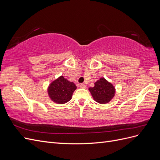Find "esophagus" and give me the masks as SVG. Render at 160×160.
<instances>
[{
    "label": "esophagus",
    "mask_w": 160,
    "mask_h": 160,
    "mask_svg": "<svg viewBox=\"0 0 160 160\" xmlns=\"http://www.w3.org/2000/svg\"><path fill=\"white\" fill-rule=\"evenodd\" d=\"M79 87H80L81 88H83V89H85V88H86V85H85V84H83V83H81V84H80Z\"/></svg>",
    "instance_id": "34e87169"
}]
</instances>
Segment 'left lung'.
Listing matches in <instances>:
<instances>
[{"label":"left lung","mask_w":160,"mask_h":160,"mask_svg":"<svg viewBox=\"0 0 160 160\" xmlns=\"http://www.w3.org/2000/svg\"><path fill=\"white\" fill-rule=\"evenodd\" d=\"M93 88H89V91L93 99L100 104L109 103L115 94V88L104 77H101L94 83Z\"/></svg>","instance_id":"obj_1"}]
</instances>
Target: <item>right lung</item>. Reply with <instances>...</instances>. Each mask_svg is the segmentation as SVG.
Segmentation results:
<instances>
[{"mask_svg":"<svg viewBox=\"0 0 160 160\" xmlns=\"http://www.w3.org/2000/svg\"><path fill=\"white\" fill-rule=\"evenodd\" d=\"M76 89L77 86L73 82L68 81L63 76H60L51 82L48 87L47 92L53 102L64 104L71 99L72 93Z\"/></svg>","mask_w":160,"mask_h":160,"instance_id":"1","label":"right lung"}]
</instances>
